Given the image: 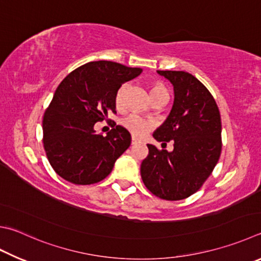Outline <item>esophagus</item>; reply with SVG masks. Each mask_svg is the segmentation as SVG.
Instances as JSON below:
<instances>
[{"label":"esophagus","instance_id":"obj_1","mask_svg":"<svg viewBox=\"0 0 261 261\" xmlns=\"http://www.w3.org/2000/svg\"><path fill=\"white\" fill-rule=\"evenodd\" d=\"M137 144H139V141L137 140L136 138H132L131 139V145H137Z\"/></svg>","mask_w":261,"mask_h":261}]
</instances>
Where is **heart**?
I'll return each instance as SVG.
<instances>
[{
    "mask_svg": "<svg viewBox=\"0 0 261 261\" xmlns=\"http://www.w3.org/2000/svg\"><path fill=\"white\" fill-rule=\"evenodd\" d=\"M125 88H126V84H123L116 91L115 103L117 107L122 106L123 94H124ZM163 91H167L164 87H162V85L160 84H155L150 92H151V96H153V94L163 92ZM121 124L124 126L132 136L137 137V138H141V137H144L147 132H149L154 127V123L150 120H147V118H144L137 114H129L127 116L123 117L121 121Z\"/></svg>",
    "mask_w": 261,
    "mask_h": 261,
    "instance_id": "b5f03b06",
    "label": "heart"
}]
</instances>
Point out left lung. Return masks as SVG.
I'll use <instances>...</instances> for the list:
<instances>
[{"label":"left lung","instance_id":"1","mask_svg":"<svg viewBox=\"0 0 261 261\" xmlns=\"http://www.w3.org/2000/svg\"><path fill=\"white\" fill-rule=\"evenodd\" d=\"M158 73L173 85L174 101L153 137L158 141L173 140V150L147 145L149 153L141 163L140 173L154 195L179 201L196 193L219 161L220 113L209 90L192 74L182 70Z\"/></svg>","mask_w":261,"mask_h":261}]
</instances>
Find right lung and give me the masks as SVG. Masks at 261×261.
<instances>
[{
	"instance_id": "1",
	"label": "right lung",
	"mask_w": 261,
	"mask_h": 261,
	"mask_svg": "<svg viewBox=\"0 0 261 261\" xmlns=\"http://www.w3.org/2000/svg\"><path fill=\"white\" fill-rule=\"evenodd\" d=\"M143 72L99 60L69 73L58 85L43 116V146L51 167L75 185L101 181L129 148L131 135L116 125L106 137L93 129L116 113L115 94L123 83Z\"/></svg>"
}]
</instances>
